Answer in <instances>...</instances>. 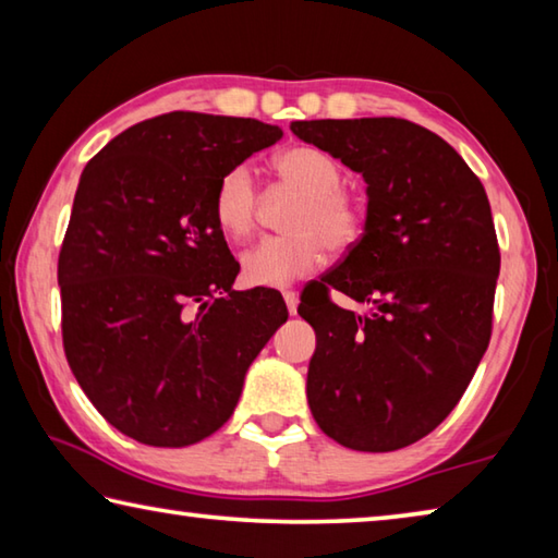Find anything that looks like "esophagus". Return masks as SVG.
Here are the masks:
<instances>
[{
  "instance_id": "34e87169",
  "label": "esophagus",
  "mask_w": 558,
  "mask_h": 558,
  "mask_svg": "<svg viewBox=\"0 0 558 558\" xmlns=\"http://www.w3.org/2000/svg\"><path fill=\"white\" fill-rule=\"evenodd\" d=\"M282 298H286L288 313H290V315H298V292L286 290V292H282Z\"/></svg>"
}]
</instances>
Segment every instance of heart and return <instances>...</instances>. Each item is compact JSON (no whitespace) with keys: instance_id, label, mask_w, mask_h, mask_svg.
<instances>
[{"instance_id":"1","label":"heart","mask_w":558,"mask_h":558,"mask_svg":"<svg viewBox=\"0 0 558 558\" xmlns=\"http://www.w3.org/2000/svg\"><path fill=\"white\" fill-rule=\"evenodd\" d=\"M278 182L300 194L288 216L286 235H266L243 253V278L251 286L282 288L323 266L327 248L344 253L362 239L366 209L344 189V167L315 145H295L272 157ZM214 221L233 241L256 226L258 186L248 165L226 169L214 189Z\"/></svg>"}]
</instances>
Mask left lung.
Wrapping results in <instances>:
<instances>
[{"instance_id":"left-lung-1","label":"left lung","mask_w":558,"mask_h":558,"mask_svg":"<svg viewBox=\"0 0 558 558\" xmlns=\"http://www.w3.org/2000/svg\"><path fill=\"white\" fill-rule=\"evenodd\" d=\"M290 130L362 174L369 196L362 239L300 298L317 335L310 411L344 448H405L456 409L493 337L499 245L485 186L411 120H298ZM332 289L371 313L339 308Z\"/></svg>"}]
</instances>
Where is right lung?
<instances>
[{
  "label": "right lung",
  "mask_w": 558,
  "mask_h": 558,
  "mask_svg": "<svg viewBox=\"0 0 558 558\" xmlns=\"http://www.w3.org/2000/svg\"><path fill=\"white\" fill-rule=\"evenodd\" d=\"M280 137L253 118L174 110L83 169L59 253L63 352L128 438L184 448L219 430L288 319L278 290H233L241 266L211 211L226 169Z\"/></svg>",
  "instance_id": "obj_1"
}]
</instances>
